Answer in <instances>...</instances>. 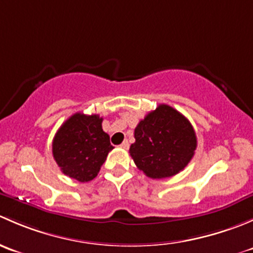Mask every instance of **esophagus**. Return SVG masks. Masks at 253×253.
Returning a JSON list of instances; mask_svg holds the SVG:
<instances>
[{"label":"esophagus","mask_w":253,"mask_h":253,"mask_svg":"<svg viewBox=\"0 0 253 253\" xmlns=\"http://www.w3.org/2000/svg\"><path fill=\"white\" fill-rule=\"evenodd\" d=\"M120 147H121V148H124V149H128V147H129V143L127 142V141H125L124 143H122V144H120Z\"/></svg>","instance_id":"1"}]
</instances>
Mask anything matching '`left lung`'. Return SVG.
I'll list each match as a JSON object with an SVG mask.
<instances>
[{"instance_id":"8db88e82","label":"left lung","mask_w":253,"mask_h":253,"mask_svg":"<svg viewBox=\"0 0 253 253\" xmlns=\"http://www.w3.org/2000/svg\"><path fill=\"white\" fill-rule=\"evenodd\" d=\"M129 154L150 178L171 177L185 169L195 154L197 137L191 122L174 108L160 104L139 121Z\"/></svg>"}]
</instances>
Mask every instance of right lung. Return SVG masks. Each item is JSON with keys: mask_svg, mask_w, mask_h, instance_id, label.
<instances>
[{"mask_svg": "<svg viewBox=\"0 0 253 253\" xmlns=\"http://www.w3.org/2000/svg\"><path fill=\"white\" fill-rule=\"evenodd\" d=\"M99 115H72L56 132L52 154L61 171L79 182L96 177L112 149L110 137L101 127Z\"/></svg>", "mask_w": 253, "mask_h": 253, "instance_id": "1", "label": "right lung"}]
</instances>
